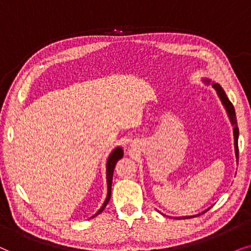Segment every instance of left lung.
Listing matches in <instances>:
<instances>
[{
  "label": "left lung",
  "mask_w": 251,
  "mask_h": 251,
  "mask_svg": "<svg viewBox=\"0 0 251 251\" xmlns=\"http://www.w3.org/2000/svg\"><path fill=\"white\" fill-rule=\"evenodd\" d=\"M204 82L209 83L210 80H204ZM213 88L216 89L217 94H218L220 101H222L223 105L225 106L226 109V112L227 115H228L229 117V120L230 123H232V125L234 126V128H233V134H234V149H235V155H236V159H238L239 162V146H238V139H239V127H238V123H236V116H235V110H234V106H233L232 103H230V101L228 100V98H227L225 92H224V89L222 88V86L219 85V83H213L212 85ZM209 210V209H208ZM208 210H205V211H203L202 213H204L208 211ZM201 213H199V215L196 216H200ZM192 217L194 216H190V217H179V219H187V218H192Z\"/></svg>",
  "instance_id": "left-lung-1"
}]
</instances>
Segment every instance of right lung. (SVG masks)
<instances>
[{
    "label": "right lung",
    "instance_id": "right-lung-1",
    "mask_svg": "<svg viewBox=\"0 0 251 251\" xmlns=\"http://www.w3.org/2000/svg\"><path fill=\"white\" fill-rule=\"evenodd\" d=\"M124 156V151L123 149L120 148V147H117L116 149H113V151L110 153L109 158H108V162H106V183H108V195H106V199L104 203H103V205L101 206V209L99 210L98 212L95 213L93 217H96L98 215H100L104 208L108 204L109 201H110V198H111V186H112V176H113V170H115V166L117 164V162L120 158H123ZM92 217V218H93Z\"/></svg>",
    "mask_w": 251,
    "mask_h": 251
}]
</instances>
